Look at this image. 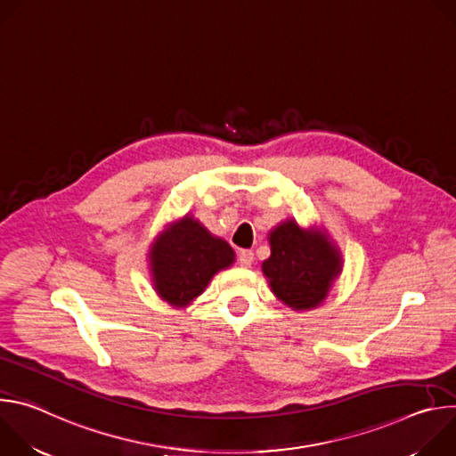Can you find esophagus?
<instances>
[{
  "mask_svg": "<svg viewBox=\"0 0 456 456\" xmlns=\"http://www.w3.org/2000/svg\"><path fill=\"white\" fill-rule=\"evenodd\" d=\"M254 262V252L252 250H240L238 254V264L240 267H250V264Z\"/></svg>",
  "mask_w": 456,
  "mask_h": 456,
  "instance_id": "obj_1",
  "label": "esophagus"
}]
</instances>
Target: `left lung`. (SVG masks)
<instances>
[{
	"instance_id": "left-lung-1",
	"label": "left lung",
	"mask_w": 456,
	"mask_h": 456,
	"mask_svg": "<svg viewBox=\"0 0 456 456\" xmlns=\"http://www.w3.org/2000/svg\"><path fill=\"white\" fill-rule=\"evenodd\" d=\"M269 243L262 271L274 296L292 310L317 308L343 271L341 250L327 229H303L289 218L269 232Z\"/></svg>"
}]
</instances>
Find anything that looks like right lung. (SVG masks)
<instances>
[{"label": "right lung", "instance_id": "add662e5", "mask_svg": "<svg viewBox=\"0 0 456 456\" xmlns=\"http://www.w3.org/2000/svg\"><path fill=\"white\" fill-rule=\"evenodd\" d=\"M232 247L185 215L151 243L150 271L160 299L183 308L197 299L213 276L234 264Z\"/></svg>", "mask_w": 456, "mask_h": 456}]
</instances>
